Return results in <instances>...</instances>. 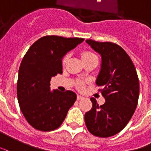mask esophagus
<instances>
[{
  "label": "esophagus",
  "mask_w": 151,
  "mask_h": 151,
  "mask_svg": "<svg viewBox=\"0 0 151 151\" xmlns=\"http://www.w3.org/2000/svg\"><path fill=\"white\" fill-rule=\"evenodd\" d=\"M83 98V96H80V95L77 96V100H78V101H80V100H82Z\"/></svg>",
  "instance_id": "obj_1"
}]
</instances>
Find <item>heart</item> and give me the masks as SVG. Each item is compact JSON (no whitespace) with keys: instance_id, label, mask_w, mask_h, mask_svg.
Returning a JSON list of instances; mask_svg holds the SVG:
<instances>
[{"instance_id":"b5f03b06","label":"heart","mask_w":151,"mask_h":151,"mask_svg":"<svg viewBox=\"0 0 151 151\" xmlns=\"http://www.w3.org/2000/svg\"><path fill=\"white\" fill-rule=\"evenodd\" d=\"M94 57H96V56L93 54L92 52H91V51H88V50H84V51H83V52L81 53V59H82V60L83 61H87V60H88V59H92V58H94ZM68 55H65L64 57H63V64L64 65L66 63H67V61H68ZM79 87L80 88H82V84L81 83H80L79 84Z\"/></svg>"}]
</instances>
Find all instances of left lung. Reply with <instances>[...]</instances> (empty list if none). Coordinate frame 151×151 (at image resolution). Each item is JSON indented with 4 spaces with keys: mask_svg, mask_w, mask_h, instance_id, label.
<instances>
[{
    "mask_svg": "<svg viewBox=\"0 0 151 151\" xmlns=\"http://www.w3.org/2000/svg\"><path fill=\"white\" fill-rule=\"evenodd\" d=\"M86 42L101 56V71L96 81L105 102L99 105L91 98L92 108L85 113L88 131L100 137L118 134L134 115L139 96V80L129 56L113 42L88 39Z\"/></svg>",
    "mask_w": 151,
    "mask_h": 151,
    "instance_id": "obj_1",
    "label": "left lung"
}]
</instances>
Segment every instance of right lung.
Wrapping results in <instances>:
<instances>
[{
	"label": "right lung",
	"instance_id": "1",
	"mask_svg": "<svg viewBox=\"0 0 151 151\" xmlns=\"http://www.w3.org/2000/svg\"><path fill=\"white\" fill-rule=\"evenodd\" d=\"M84 40L44 36L29 47L18 71L17 95L20 109L32 127L41 131L59 128L76 101L72 91H50V80L62 74L63 56Z\"/></svg>",
	"mask_w": 151,
	"mask_h": 151
}]
</instances>
